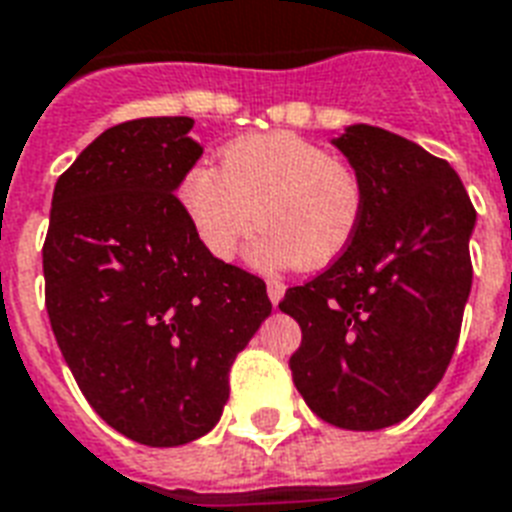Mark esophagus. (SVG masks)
Here are the masks:
<instances>
[{
    "label": "esophagus",
    "mask_w": 512,
    "mask_h": 512,
    "mask_svg": "<svg viewBox=\"0 0 512 512\" xmlns=\"http://www.w3.org/2000/svg\"><path fill=\"white\" fill-rule=\"evenodd\" d=\"M284 289H287V287H284L281 281H276V279L268 281V297H271L273 305H279V300L284 297Z\"/></svg>",
    "instance_id": "1"
}]
</instances>
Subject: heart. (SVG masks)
I'll return each instance as SVG.
<instances>
[{"label":"heart","mask_w":512,"mask_h":512,"mask_svg":"<svg viewBox=\"0 0 512 512\" xmlns=\"http://www.w3.org/2000/svg\"><path fill=\"white\" fill-rule=\"evenodd\" d=\"M177 193L220 260H231L260 223L268 225L255 249L260 263L321 268L348 249L364 217L356 170L292 132L239 138L220 170L191 167Z\"/></svg>","instance_id":"obj_1"}]
</instances>
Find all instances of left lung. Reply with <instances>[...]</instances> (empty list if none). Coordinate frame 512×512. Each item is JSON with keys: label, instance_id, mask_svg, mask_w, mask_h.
<instances>
[{"label": "left lung", "instance_id": "1", "mask_svg": "<svg viewBox=\"0 0 512 512\" xmlns=\"http://www.w3.org/2000/svg\"><path fill=\"white\" fill-rule=\"evenodd\" d=\"M364 185L348 249L279 308L303 329L289 358L311 412L345 430L406 420L444 377L473 284L476 209L449 162L380 127L332 140Z\"/></svg>", "mask_w": 512, "mask_h": 512}]
</instances>
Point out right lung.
<instances>
[{
  "label": "right lung",
  "instance_id": "add662e5",
  "mask_svg": "<svg viewBox=\"0 0 512 512\" xmlns=\"http://www.w3.org/2000/svg\"><path fill=\"white\" fill-rule=\"evenodd\" d=\"M188 116L116 124L55 183L44 305L90 406L143 446L215 428L228 372L271 313L265 281L217 260L175 191L199 162Z\"/></svg>",
  "mask_w": 512,
  "mask_h": 512
}]
</instances>
